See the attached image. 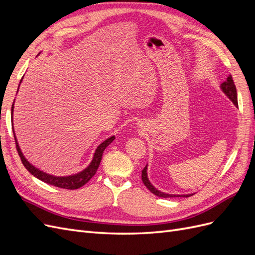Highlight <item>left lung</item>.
Returning <instances> with one entry per match:
<instances>
[{"label":"left lung","instance_id":"obj_1","mask_svg":"<svg viewBox=\"0 0 255 255\" xmlns=\"http://www.w3.org/2000/svg\"><path fill=\"white\" fill-rule=\"evenodd\" d=\"M220 89L221 91L225 94L229 99L230 101H232V103L238 107V102H237V91H236V87H235V84L233 82L232 76L229 75L226 82H223L220 85ZM141 179L143 184L145 185V187L148 188L153 195H155L157 197L160 198H174V197H190L192 195H195V192H192V194H187V195H173V194H167V192L161 191L159 189H157L154 185L150 182L149 180V176H148V164L145 165V167L143 168V170L141 171Z\"/></svg>","mask_w":255,"mask_h":255}]
</instances>
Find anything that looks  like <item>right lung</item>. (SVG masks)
Listing matches in <instances>:
<instances>
[{
	"instance_id": "1",
	"label": "right lung",
	"mask_w": 255,
	"mask_h": 255,
	"mask_svg": "<svg viewBox=\"0 0 255 255\" xmlns=\"http://www.w3.org/2000/svg\"><path fill=\"white\" fill-rule=\"evenodd\" d=\"M22 80H23V78L21 79L20 84H21ZM20 84H19V87H20ZM19 87H18V90H19ZM13 105H14V101L11 106V118L13 115ZM12 132H13L14 140H16V146H17V150H18L22 164L29 171V173L34 175L35 177H37L38 180H40L44 183L53 185V186H56L59 188H66V189H78V188L82 187L83 185L86 184L91 179V177L96 174L98 168L100 166V163H101L104 150L115 140V136L113 135L100 143L97 146V149L94 153V156H92V159L89 163V165L86 168H84L82 171H80L78 173H74V174H70V175L61 176V175H54V174H50L48 172H44V171L40 170L39 168L35 167L33 164H30L29 161L25 158L24 154L22 153L21 148L19 146L16 133H14V129H13V122H12Z\"/></svg>"
}]
</instances>
